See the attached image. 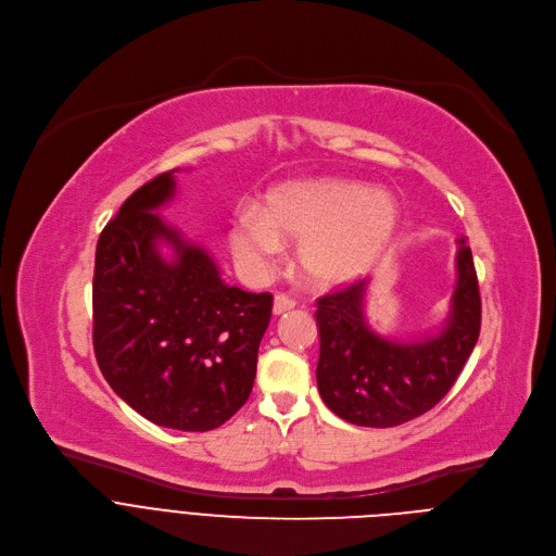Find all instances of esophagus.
<instances>
[{
	"label": "esophagus",
	"mask_w": 556,
	"mask_h": 556,
	"mask_svg": "<svg viewBox=\"0 0 556 556\" xmlns=\"http://www.w3.org/2000/svg\"><path fill=\"white\" fill-rule=\"evenodd\" d=\"M292 307H294V299H290L288 294H277L273 301V314H283Z\"/></svg>",
	"instance_id": "1"
}]
</instances>
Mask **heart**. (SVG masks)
<instances>
[{
	"label": "heart",
	"instance_id": "b5f03b06",
	"mask_svg": "<svg viewBox=\"0 0 556 556\" xmlns=\"http://www.w3.org/2000/svg\"><path fill=\"white\" fill-rule=\"evenodd\" d=\"M399 204L380 189L343 178L286 182L268 191L262 213L247 206L230 224V249L247 270L266 273L281 242L316 288L350 283L374 268L393 240Z\"/></svg>",
	"mask_w": 556,
	"mask_h": 556
}]
</instances>
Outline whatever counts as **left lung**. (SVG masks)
<instances>
[{"label": "left lung", "mask_w": 556, "mask_h": 556, "mask_svg": "<svg viewBox=\"0 0 556 556\" xmlns=\"http://www.w3.org/2000/svg\"><path fill=\"white\" fill-rule=\"evenodd\" d=\"M455 255L457 283L448 319L433 337L389 341L365 319L369 281H356L316 301L321 334L316 384L328 409L358 427H399L435 407L480 339L482 299L464 237Z\"/></svg>", "instance_id": "obj_1"}]
</instances>
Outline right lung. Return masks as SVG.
<instances>
[{"label":"right lung","mask_w":556,"mask_h":556,"mask_svg":"<svg viewBox=\"0 0 556 556\" xmlns=\"http://www.w3.org/2000/svg\"><path fill=\"white\" fill-rule=\"evenodd\" d=\"M176 169L136 189L97 244V363L121 399L153 425L211 431L251 395L273 294L226 286L213 257L153 213L176 193ZM175 249L165 261L156 244Z\"/></svg>","instance_id":"obj_1"}]
</instances>
